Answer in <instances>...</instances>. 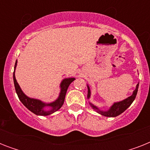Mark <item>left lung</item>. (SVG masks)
Here are the masks:
<instances>
[{
    "mask_svg": "<svg viewBox=\"0 0 150 150\" xmlns=\"http://www.w3.org/2000/svg\"><path fill=\"white\" fill-rule=\"evenodd\" d=\"M87 87H88L87 98L89 99V97H90V89H89V86ZM138 89H139V84H137V86H136V89L134 90L132 96L128 97V98L125 99V100H122L121 102L114 103V104H113V106H112L107 111H102V110H100L96 106H94V105H93L92 103H90V105H91L92 107H93L94 110H96V111L98 112L99 114H101V115H103V116L105 117H110L118 116V115H120L121 114H122L128 107H130V105L132 103V102L135 99V96L137 95Z\"/></svg>",
    "mask_w": 150,
    "mask_h": 150,
    "instance_id": "left-lung-1",
    "label": "left lung"
}]
</instances>
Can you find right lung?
<instances>
[{"label": "right lung", "mask_w": 150, "mask_h": 150, "mask_svg": "<svg viewBox=\"0 0 150 150\" xmlns=\"http://www.w3.org/2000/svg\"><path fill=\"white\" fill-rule=\"evenodd\" d=\"M16 65H17V61H15V68H16ZM15 70H14V74H13V80H14V84H15V91H16L18 96V99L27 109H29L33 114H36V115H40V116L50 115V114H53L57 110H58L62 107L68 86L75 79L74 78H69V79H64L61 84V93H60V95H59V97L57 98V100H55L54 102L50 103H44L40 100L29 98V97H28L23 93V92L22 91V89L18 84L16 79H15ZM45 106H50L52 109L48 111H45L44 110V107Z\"/></svg>", "instance_id": "obj_1"}]
</instances>
